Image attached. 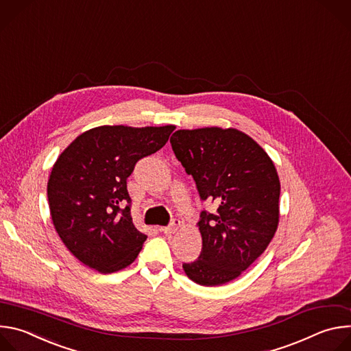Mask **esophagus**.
I'll list each match as a JSON object with an SVG mask.
<instances>
[{"label": "esophagus", "instance_id": "34e87169", "mask_svg": "<svg viewBox=\"0 0 351 351\" xmlns=\"http://www.w3.org/2000/svg\"><path fill=\"white\" fill-rule=\"evenodd\" d=\"M179 228H180V221L175 218V219H172V222H171L168 226H165V228L162 229V232H164L167 236H171V234H175Z\"/></svg>", "mask_w": 351, "mask_h": 351}]
</instances>
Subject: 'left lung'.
<instances>
[{
	"instance_id": "obj_1",
	"label": "left lung",
	"mask_w": 351,
	"mask_h": 351,
	"mask_svg": "<svg viewBox=\"0 0 351 351\" xmlns=\"http://www.w3.org/2000/svg\"><path fill=\"white\" fill-rule=\"evenodd\" d=\"M171 145L199 198L218 204L217 213L199 214L202 253L183 269L198 285L228 283L265 252L278 229L280 183L275 165L237 129L176 130Z\"/></svg>"
}]
</instances>
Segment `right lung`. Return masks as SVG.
I'll list each match as a JSON object with an SVG mask.
<instances>
[{
	"label": "right lung",
	"instance_id": "1",
	"mask_svg": "<svg viewBox=\"0 0 351 351\" xmlns=\"http://www.w3.org/2000/svg\"><path fill=\"white\" fill-rule=\"evenodd\" d=\"M173 130L99 126L77 136L58 157L47 184L49 213L62 243L88 268L112 274L138 256L147 236L133 223L126 180Z\"/></svg>",
	"mask_w": 351,
	"mask_h": 351
}]
</instances>
